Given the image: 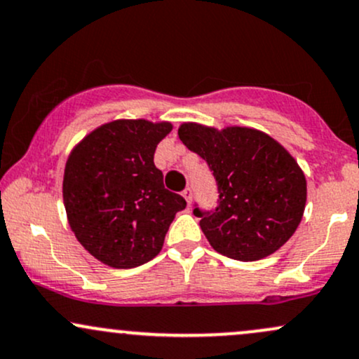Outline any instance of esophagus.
<instances>
[{
	"instance_id": "1",
	"label": "esophagus",
	"mask_w": 359,
	"mask_h": 359,
	"mask_svg": "<svg viewBox=\"0 0 359 359\" xmlns=\"http://www.w3.org/2000/svg\"><path fill=\"white\" fill-rule=\"evenodd\" d=\"M182 196H184V199L187 201V204H191V201H192V189L191 187L185 189V191L182 192Z\"/></svg>"
}]
</instances>
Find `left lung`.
<instances>
[{
	"instance_id": "1",
	"label": "left lung",
	"mask_w": 359,
	"mask_h": 359,
	"mask_svg": "<svg viewBox=\"0 0 359 359\" xmlns=\"http://www.w3.org/2000/svg\"><path fill=\"white\" fill-rule=\"evenodd\" d=\"M179 138L208 162L219 199L214 211L194 209L208 241L224 257L255 262L275 253L300 224L306 175L277 140L245 126L216 130L184 123Z\"/></svg>"
}]
</instances>
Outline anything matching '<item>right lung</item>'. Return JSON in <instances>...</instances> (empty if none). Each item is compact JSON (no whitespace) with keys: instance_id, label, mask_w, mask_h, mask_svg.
<instances>
[{"instance_id":"1","label":"right lung","mask_w":359,"mask_h":359,"mask_svg":"<svg viewBox=\"0 0 359 359\" xmlns=\"http://www.w3.org/2000/svg\"><path fill=\"white\" fill-rule=\"evenodd\" d=\"M167 121L116 119L86 137L65 163L64 205L77 241L104 265L133 269L154 259L185 199L167 191L155 148Z\"/></svg>"}]
</instances>
